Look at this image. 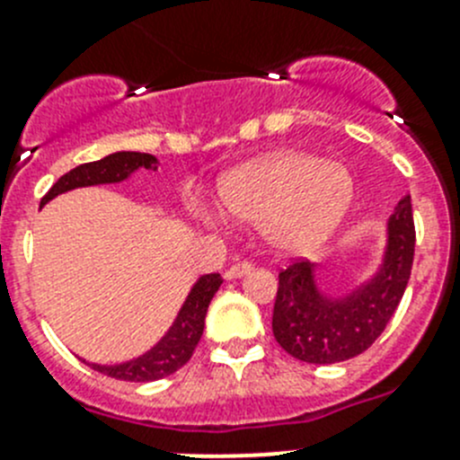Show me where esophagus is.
I'll list each match as a JSON object with an SVG mask.
<instances>
[{
  "label": "esophagus",
  "mask_w": 460,
  "mask_h": 460,
  "mask_svg": "<svg viewBox=\"0 0 460 460\" xmlns=\"http://www.w3.org/2000/svg\"><path fill=\"white\" fill-rule=\"evenodd\" d=\"M253 270V265L249 261H240V262H235V265H231L229 270L225 271V279L226 280H234V279H240V276H244V274H249V271Z\"/></svg>",
  "instance_id": "esophagus-1"
}]
</instances>
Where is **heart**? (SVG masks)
Returning a JSON list of instances; mask_svg holds the SVG:
<instances>
[{
  "label": "heart",
  "mask_w": 460,
  "mask_h": 460,
  "mask_svg": "<svg viewBox=\"0 0 460 460\" xmlns=\"http://www.w3.org/2000/svg\"><path fill=\"white\" fill-rule=\"evenodd\" d=\"M222 207L240 222H265V234L285 252H305L328 238L353 199L350 172L334 162L279 153L226 177ZM198 217L213 222L211 211Z\"/></svg>",
  "instance_id": "1"
}]
</instances>
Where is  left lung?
<instances>
[{"mask_svg":"<svg viewBox=\"0 0 460 460\" xmlns=\"http://www.w3.org/2000/svg\"><path fill=\"white\" fill-rule=\"evenodd\" d=\"M416 247L411 198L404 195L386 225V249L376 274L343 296L321 292L314 265L296 261L279 274L271 330L280 349L307 364L358 358L385 332L407 289Z\"/></svg>","mask_w":460,"mask_h":460,"instance_id":"left-lung-1","label":"left lung"}]
</instances>
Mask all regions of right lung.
Wrapping results in <instances>:
<instances>
[{"label": "right lung", "mask_w": 460, "mask_h": 460, "mask_svg": "<svg viewBox=\"0 0 460 460\" xmlns=\"http://www.w3.org/2000/svg\"><path fill=\"white\" fill-rule=\"evenodd\" d=\"M157 157L148 153H114L107 157L98 159V162L83 164L62 175L56 184L49 189L44 195L40 207L51 202L58 195L66 193V190L83 189V186H98V184H119V181L128 180L135 171L146 168V171H157ZM222 285L220 274H204L193 285V289L186 296L184 305H181L180 314L172 321L171 330L155 343L148 353L139 355V358L130 359L123 364H111V367H102V364H89L93 371L102 373L107 377H117V380L126 382H153L162 380V377L172 376L180 371L193 355L195 346H198L199 337L204 332V319H207L208 303H211L213 294Z\"/></svg>", "instance_id": "1"}]
</instances>
